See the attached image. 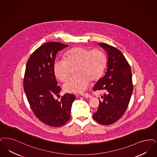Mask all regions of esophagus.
I'll use <instances>...</instances> for the list:
<instances>
[{
  "instance_id": "1",
  "label": "esophagus",
  "mask_w": 157,
  "mask_h": 157,
  "mask_svg": "<svg viewBox=\"0 0 157 157\" xmlns=\"http://www.w3.org/2000/svg\"><path fill=\"white\" fill-rule=\"evenodd\" d=\"M82 96L84 98H92V96L89 94H82Z\"/></svg>"
}]
</instances>
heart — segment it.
Returning <instances> with one entry per match:
<instances>
[{
	"label": "heart",
	"instance_id": "b5f03b06",
	"mask_svg": "<svg viewBox=\"0 0 157 157\" xmlns=\"http://www.w3.org/2000/svg\"><path fill=\"white\" fill-rule=\"evenodd\" d=\"M107 59L101 48L89 50L86 47H75L67 51L65 60H56L53 66L54 75L60 81H65L70 75L71 68L77 66V75L68 79L63 85L65 92L81 94L88 87L90 80L96 81L103 74Z\"/></svg>",
	"mask_w": 157,
	"mask_h": 157
}]
</instances>
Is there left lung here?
<instances>
[{
    "label": "left lung",
    "mask_w": 157,
    "mask_h": 157,
    "mask_svg": "<svg viewBox=\"0 0 157 157\" xmlns=\"http://www.w3.org/2000/svg\"><path fill=\"white\" fill-rule=\"evenodd\" d=\"M98 44L107 52L108 62L105 75L94 87V91L105 93L93 118L101 124L110 125L123 116L129 104L133 90L132 70L119 50L106 43Z\"/></svg>",
    "instance_id": "left-lung-1"
}]
</instances>
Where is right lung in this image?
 Instances as JSON below:
<instances>
[{
  "label": "right lung",
  "mask_w": 157,
  "mask_h": 157,
  "mask_svg": "<svg viewBox=\"0 0 157 157\" xmlns=\"http://www.w3.org/2000/svg\"><path fill=\"white\" fill-rule=\"evenodd\" d=\"M68 46L52 41L41 45L29 58L24 76V90L33 112L43 123L54 127L69 121L75 99L69 94L59 101L55 99L61 88L57 85L53 66L58 52Z\"/></svg>",
  "instance_id": "add662e5"
}]
</instances>
